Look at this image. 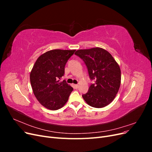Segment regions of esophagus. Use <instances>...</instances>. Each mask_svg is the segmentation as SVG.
<instances>
[{"instance_id": "34e87169", "label": "esophagus", "mask_w": 152, "mask_h": 152, "mask_svg": "<svg viewBox=\"0 0 152 152\" xmlns=\"http://www.w3.org/2000/svg\"><path fill=\"white\" fill-rule=\"evenodd\" d=\"M73 87H74L75 89H77L78 87H79V85H78V84H73Z\"/></svg>"}]
</instances>
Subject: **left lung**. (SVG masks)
<instances>
[{"label":"left lung","instance_id":"obj_1","mask_svg":"<svg viewBox=\"0 0 152 152\" xmlns=\"http://www.w3.org/2000/svg\"><path fill=\"white\" fill-rule=\"evenodd\" d=\"M75 54L83 59L94 84L82 95L91 107L103 108L112 102L121 86L120 66L112 54L101 48L77 50Z\"/></svg>","mask_w":152,"mask_h":152}]
</instances>
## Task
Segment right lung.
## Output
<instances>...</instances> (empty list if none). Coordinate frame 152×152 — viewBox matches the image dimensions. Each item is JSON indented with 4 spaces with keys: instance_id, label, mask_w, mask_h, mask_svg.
<instances>
[{
    "instance_id": "1",
    "label": "right lung",
    "mask_w": 152,
    "mask_h": 152,
    "mask_svg": "<svg viewBox=\"0 0 152 152\" xmlns=\"http://www.w3.org/2000/svg\"><path fill=\"white\" fill-rule=\"evenodd\" d=\"M75 51L50 50L36 60L30 72V83L37 99L45 108L56 110L67 102L73 89L65 80L59 82V79L65 73L68 59Z\"/></svg>"
}]
</instances>
